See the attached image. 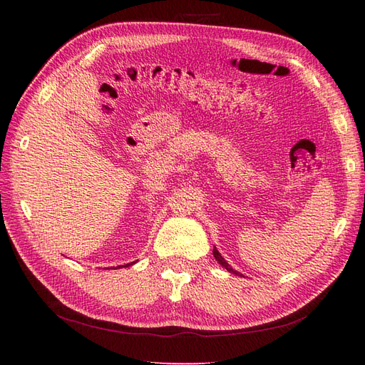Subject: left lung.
<instances>
[{
    "label": "left lung",
    "instance_id": "8db88e82",
    "mask_svg": "<svg viewBox=\"0 0 365 365\" xmlns=\"http://www.w3.org/2000/svg\"><path fill=\"white\" fill-rule=\"evenodd\" d=\"M213 256H215V259H216V260H217L220 264H222V267H224V268H225L228 272H233V274H236V275H240V277H242V274H240V272H237L236 269L231 268L230 264L225 262V259H224L222 256H220V252L216 250V247L213 248Z\"/></svg>",
    "mask_w": 365,
    "mask_h": 365
}]
</instances>
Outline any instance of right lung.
I'll return each instance as SVG.
<instances>
[{"label":"right lung","mask_w":365,"mask_h":365,"mask_svg":"<svg viewBox=\"0 0 365 365\" xmlns=\"http://www.w3.org/2000/svg\"><path fill=\"white\" fill-rule=\"evenodd\" d=\"M132 263H134V262H132ZM132 263H126V264H121V267H125V268H126V267H130V264H132ZM118 268H120V267H118Z\"/></svg>","instance_id":"right-lung-1"}]
</instances>
